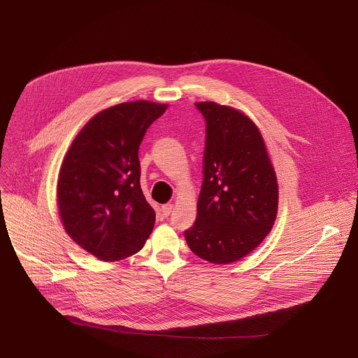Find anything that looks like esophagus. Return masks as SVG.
I'll use <instances>...</instances> for the list:
<instances>
[{"label":"esophagus","mask_w":358,"mask_h":358,"mask_svg":"<svg viewBox=\"0 0 358 358\" xmlns=\"http://www.w3.org/2000/svg\"><path fill=\"white\" fill-rule=\"evenodd\" d=\"M171 210H173L171 203H166V206H163V207L160 208V217H162V218H167V217L171 214Z\"/></svg>","instance_id":"1"}]
</instances>
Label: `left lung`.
Masks as SVG:
<instances>
[{
	"mask_svg": "<svg viewBox=\"0 0 358 358\" xmlns=\"http://www.w3.org/2000/svg\"><path fill=\"white\" fill-rule=\"evenodd\" d=\"M206 148L196 220L184 231L189 249L213 264H231L257 248L278 213V181L258 127L241 112L199 101Z\"/></svg>",
	"mask_w": 358,
	"mask_h": 358,
	"instance_id": "8db88e82",
	"label": "left lung"
}]
</instances>
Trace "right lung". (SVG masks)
<instances>
[{"instance_id":"obj_1","label":"right lung","mask_w":358,"mask_h":358,"mask_svg":"<svg viewBox=\"0 0 358 358\" xmlns=\"http://www.w3.org/2000/svg\"><path fill=\"white\" fill-rule=\"evenodd\" d=\"M167 106L147 100L97 113L75 137L58 177L68 235L101 261L138 252L156 221L140 185L138 147Z\"/></svg>"}]
</instances>
